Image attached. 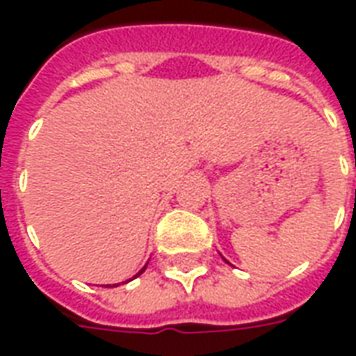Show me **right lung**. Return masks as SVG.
I'll return each instance as SVG.
<instances>
[{
    "instance_id": "right-lung-1",
    "label": "right lung",
    "mask_w": 356,
    "mask_h": 356,
    "mask_svg": "<svg viewBox=\"0 0 356 356\" xmlns=\"http://www.w3.org/2000/svg\"><path fill=\"white\" fill-rule=\"evenodd\" d=\"M145 268H147V265H145V267H143V268H140V270H139V273H137V275H135V276H139V275H143V273H145Z\"/></svg>"
}]
</instances>
